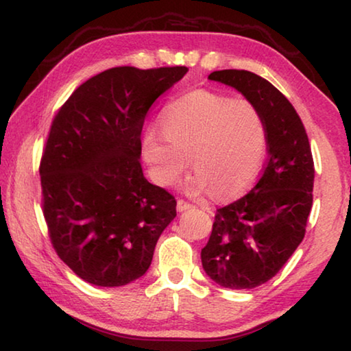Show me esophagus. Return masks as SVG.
Listing matches in <instances>:
<instances>
[{
    "mask_svg": "<svg viewBox=\"0 0 351 351\" xmlns=\"http://www.w3.org/2000/svg\"><path fill=\"white\" fill-rule=\"evenodd\" d=\"M189 208H193V204H189L188 200H185V199L177 200V210L185 211V210H189Z\"/></svg>",
    "mask_w": 351,
    "mask_h": 351,
    "instance_id": "esophagus-1",
    "label": "esophagus"
}]
</instances>
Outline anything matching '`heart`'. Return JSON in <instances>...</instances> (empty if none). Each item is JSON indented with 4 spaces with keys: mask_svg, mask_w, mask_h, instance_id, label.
Segmentation results:
<instances>
[{
    "mask_svg": "<svg viewBox=\"0 0 351 351\" xmlns=\"http://www.w3.org/2000/svg\"><path fill=\"white\" fill-rule=\"evenodd\" d=\"M162 125H149L141 138L143 160L162 186L180 180L191 165L193 189L228 197L255 179L266 155V128L247 97L194 90L162 112Z\"/></svg>",
    "mask_w": 351,
    "mask_h": 351,
    "instance_id": "obj_1",
    "label": "heart"
}]
</instances>
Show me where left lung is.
Segmentation results:
<instances>
[{
  "label": "left lung",
  "mask_w": 351,
  "mask_h": 351,
  "mask_svg": "<svg viewBox=\"0 0 351 351\" xmlns=\"http://www.w3.org/2000/svg\"><path fill=\"white\" fill-rule=\"evenodd\" d=\"M241 91L260 110L267 141L263 176L245 196L216 210L200 252L204 271L228 289H254L278 274L305 238L314 160L300 117L269 80L245 70L208 76Z\"/></svg>",
  "instance_id": "obj_1"
}]
</instances>
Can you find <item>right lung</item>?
I'll list each match as a JSON object with an SVG mask.
<instances>
[{
  "mask_svg": "<svg viewBox=\"0 0 351 351\" xmlns=\"http://www.w3.org/2000/svg\"><path fill=\"white\" fill-rule=\"evenodd\" d=\"M186 66H114L85 80L51 123L40 160L56 254L80 278L123 286L145 275L176 217V197L143 176L141 130Z\"/></svg>",
  "mask_w": 351,
  "mask_h": 351,
  "instance_id": "1",
  "label": "right lung"
}]
</instances>
